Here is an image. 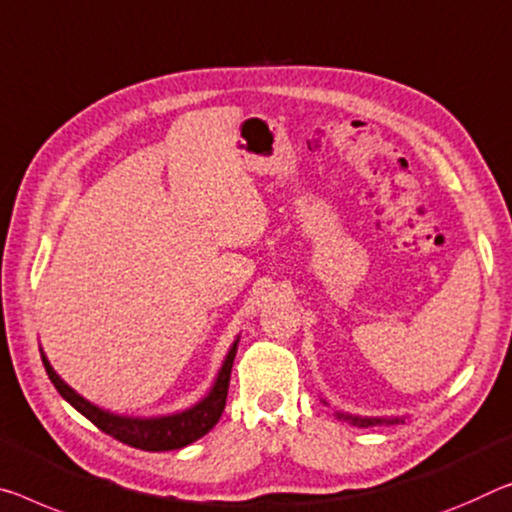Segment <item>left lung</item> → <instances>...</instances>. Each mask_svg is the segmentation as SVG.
<instances>
[{
    "label": "left lung",
    "mask_w": 512,
    "mask_h": 512,
    "mask_svg": "<svg viewBox=\"0 0 512 512\" xmlns=\"http://www.w3.org/2000/svg\"><path fill=\"white\" fill-rule=\"evenodd\" d=\"M323 405H328L326 399H321ZM335 417L339 421H348L351 426H358V428H371V426H389V424H403L405 415L403 417H362V415H351V412H342L337 410Z\"/></svg>",
    "instance_id": "obj_1"
}]
</instances>
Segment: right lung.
Returning <instances> with one entry per match:
<instances>
[{"instance_id":"obj_1","label":"right lung","mask_w":512,"mask_h":512,"mask_svg":"<svg viewBox=\"0 0 512 512\" xmlns=\"http://www.w3.org/2000/svg\"><path fill=\"white\" fill-rule=\"evenodd\" d=\"M239 339L241 335H237L232 346L227 348L221 369H218L212 387L207 389V394L202 396V399H198L196 403L184 410L168 412V415H152V417L120 415V412L107 410L102 408V405L88 401L86 396H81L77 389H72L66 380L54 371L43 348H40V358H43L45 371L54 383L56 392H59L63 399H66L77 412H81L88 421H93L102 433L116 437L118 442L129 444L141 451H173L200 440V437L212 431V428L218 424V419H221L225 410L227 387H230V373H232L234 355H237Z\"/></svg>"}]
</instances>
